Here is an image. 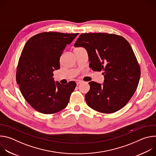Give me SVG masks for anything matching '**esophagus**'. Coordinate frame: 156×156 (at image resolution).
<instances>
[{
  "label": "esophagus",
  "instance_id": "obj_1",
  "mask_svg": "<svg viewBox=\"0 0 156 156\" xmlns=\"http://www.w3.org/2000/svg\"><path fill=\"white\" fill-rule=\"evenodd\" d=\"M76 83V84H77V85H78V84H81V83H83V81H81V80H77Z\"/></svg>",
  "mask_w": 156,
  "mask_h": 156
}]
</instances>
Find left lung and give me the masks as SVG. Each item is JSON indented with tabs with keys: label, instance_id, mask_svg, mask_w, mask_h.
Here are the masks:
<instances>
[{
	"label": "left lung",
	"instance_id": "8db88e82",
	"mask_svg": "<svg viewBox=\"0 0 156 156\" xmlns=\"http://www.w3.org/2000/svg\"><path fill=\"white\" fill-rule=\"evenodd\" d=\"M87 52L90 67L103 71L102 84L89 83L85 94L89 107L104 114L123 108L136 90L141 70L129 42L122 36L108 33H83L74 44Z\"/></svg>",
	"mask_w": 156,
	"mask_h": 156
}]
</instances>
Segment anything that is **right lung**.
Masks as SVG:
<instances>
[{
    "label": "right lung",
    "instance_id": "obj_1",
    "mask_svg": "<svg viewBox=\"0 0 156 156\" xmlns=\"http://www.w3.org/2000/svg\"><path fill=\"white\" fill-rule=\"evenodd\" d=\"M78 33L44 32L31 37L20 57L16 80L28 103L39 112L57 113L68 105L76 84L54 81L53 72L60 69V57Z\"/></svg>",
    "mask_w": 156,
    "mask_h": 156
}]
</instances>
